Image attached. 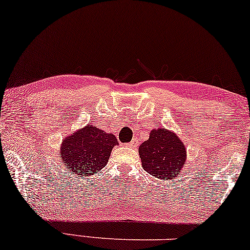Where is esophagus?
Masks as SVG:
<instances>
[{
	"mask_svg": "<svg viewBox=\"0 0 250 250\" xmlns=\"http://www.w3.org/2000/svg\"><path fill=\"white\" fill-rule=\"evenodd\" d=\"M126 146H128V147H135L136 146V143L134 141H132V142H129V143H127L126 144Z\"/></svg>",
	"mask_w": 250,
	"mask_h": 250,
	"instance_id": "34e87169",
	"label": "esophagus"
}]
</instances>
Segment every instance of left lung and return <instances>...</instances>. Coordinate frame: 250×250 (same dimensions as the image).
Returning <instances> with one entry per match:
<instances>
[{
    "label": "left lung",
    "instance_id": "8db88e82",
    "mask_svg": "<svg viewBox=\"0 0 250 250\" xmlns=\"http://www.w3.org/2000/svg\"><path fill=\"white\" fill-rule=\"evenodd\" d=\"M143 168L154 178L167 180L180 173L186 164L183 142L168 129L157 128L138 147Z\"/></svg>",
    "mask_w": 250,
    "mask_h": 250
}]
</instances>
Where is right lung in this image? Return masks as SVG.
<instances>
[{
    "label": "right lung",
    "mask_w": 250,
    "mask_h": 250,
    "mask_svg": "<svg viewBox=\"0 0 250 250\" xmlns=\"http://www.w3.org/2000/svg\"><path fill=\"white\" fill-rule=\"evenodd\" d=\"M116 144L118 142L113 134L88 124L63 140L59 155L64 168L72 174L95 175L108 162Z\"/></svg>",
    "instance_id": "obj_1"
}]
</instances>
